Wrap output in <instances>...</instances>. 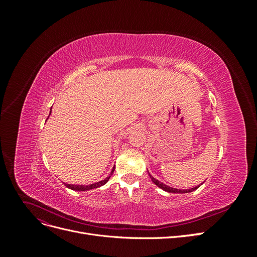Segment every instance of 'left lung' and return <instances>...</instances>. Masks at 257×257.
Wrapping results in <instances>:
<instances>
[{
  "instance_id": "obj_1",
  "label": "left lung",
  "mask_w": 257,
  "mask_h": 257,
  "mask_svg": "<svg viewBox=\"0 0 257 257\" xmlns=\"http://www.w3.org/2000/svg\"><path fill=\"white\" fill-rule=\"evenodd\" d=\"M149 176H150V178H151V180H152V182L155 184V185H158L160 189H162V190H164V191H166V192H168V193H190V192H193V191H195L196 189H198L199 186H200V184L199 185H197V186H195V188H192V189H189V190H178V189H174V188H170V186H168V185H166V184H164V183H162V182H160L159 180H157V179L155 178H153L150 174H149ZM203 184V183H201Z\"/></svg>"
}]
</instances>
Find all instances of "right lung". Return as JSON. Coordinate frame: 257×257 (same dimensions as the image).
Returning <instances> with one entry per match:
<instances>
[{"label": "right lung", "instance_id": "obj_1", "mask_svg": "<svg viewBox=\"0 0 257 257\" xmlns=\"http://www.w3.org/2000/svg\"><path fill=\"white\" fill-rule=\"evenodd\" d=\"M50 113H51V112H50ZM48 118H49V116H48ZM48 118H47V119H48ZM113 172H114V167L112 168V170H111V173H110L109 177H107L106 179H104V180L99 181V182H96V183H93V184H89V185H78V184H67V183H64V185H65V186H67L68 189L73 190V191H79V192H81V191H89V190H93V189L99 188V186H102V185H104L105 183H107V181L109 180V178L111 177V175L113 174Z\"/></svg>", "mask_w": 257, "mask_h": 257}]
</instances>
